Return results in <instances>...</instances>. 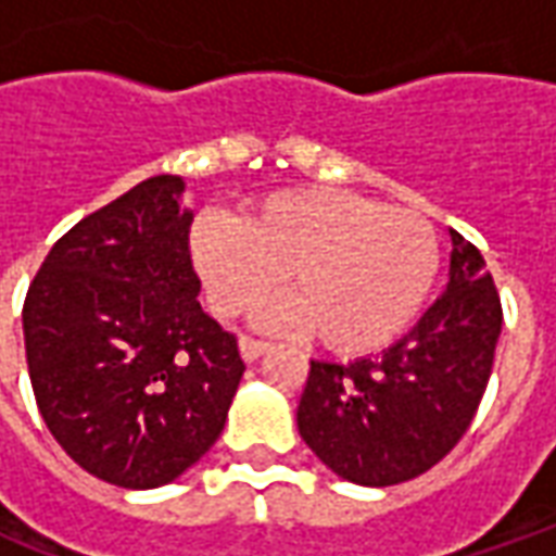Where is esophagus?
<instances>
[{
	"label": "esophagus",
	"instance_id": "34e87169",
	"mask_svg": "<svg viewBox=\"0 0 556 556\" xmlns=\"http://www.w3.org/2000/svg\"><path fill=\"white\" fill-rule=\"evenodd\" d=\"M238 349H241V357L247 363H255L262 354H265L270 345L267 342H262V339H253V337H241L238 339Z\"/></svg>",
	"mask_w": 556,
	"mask_h": 556
}]
</instances>
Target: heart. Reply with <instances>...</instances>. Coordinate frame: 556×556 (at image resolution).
Instances as JSON below:
<instances>
[{
    "label": "heart",
    "mask_w": 556,
    "mask_h": 556,
    "mask_svg": "<svg viewBox=\"0 0 556 556\" xmlns=\"http://www.w3.org/2000/svg\"><path fill=\"white\" fill-rule=\"evenodd\" d=\"M211 309L235 318L286 274L277 325L309 327L333 354H369L405 333L438 274L429 219L330 187H291L235 219L202 217L187 235Z\"/></svg>",
    "instance_id": "b5f03b06"
}]
</instances>
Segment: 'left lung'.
<instances>
[{
    "instance_id": "8db88e82",
    "label": "left lung",
    "mask_w": 556,
    "mask_h": 556,
    "mask_svg": "<svg viewBox=\"0 0 556 556\" xmlns=\"http://www.w3.org/2000/svg\"><path fill=\"white\" fill-rule=\"evenodd\" d=\"M450 282L396 345L354 363H309L298 405L306 446L337 477L399 485L462 441L489 384L503 309L477 247L455 229Z\"/></svg>"
}]
</instances>
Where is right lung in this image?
I'll list each match as a JSON object with an SVG mask.
<instances>
[{
  "mask_svg": "<svg viewBox=\"0 0 556 556\" xmlns=\"http://www.w3.org/2000/svg\"><path fill=\"white\" fill-rule=\"evenodd\" d=\"M178 175H154L65 231L23 303L31 390L83 470L157 489L214 446L243 361L205 315Z\"/></svg>",
  "mask_w": 556,
  "mask_h": 556,
  "instance_id": "add662e5",
  "label": "right lung"
}]
</instances>
